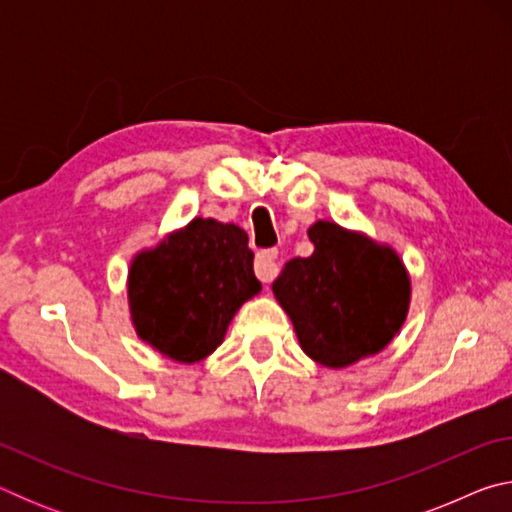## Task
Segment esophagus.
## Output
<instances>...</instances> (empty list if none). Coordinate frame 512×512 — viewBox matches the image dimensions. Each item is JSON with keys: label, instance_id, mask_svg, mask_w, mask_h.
<instances>
[{"label": "esophagus", "instance_id": "obj_1", "mask_svg": "<svg viewBox=\"0 0 512 512\" xmlns=\"http://www.w3.org/2000/svg\"><path fill=\"white\" fill-rule=\"evenodd\" d=\"M275 259H277V250H273V248L271 250H262V253H257V257H255V275L264 284L273 282L277 271H280V268H277Z\"/></svg>", "mask_w": 512, "mask_h": 512}]
</instances>
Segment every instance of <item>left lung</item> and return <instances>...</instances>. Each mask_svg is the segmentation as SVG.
Segmentation results:
<instances>
[{"mask_svg":"<svg viewBox=\"0 0 512 512\" xmlns=\"http://www.w3.org/2000/svg\"><path fill=\"white\" fill-rule=\"evenodd\" d=\"M309 257H293L273 282L298 343L325 368H348L379 354L409 314L411 277L393 246L334 221L307 230Z\"/></svg>","mask_w":512,"mask_h":512,"instance_id":"left-lung-1","label":"left lung"}]
</instances>
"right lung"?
<instances>
[{
	"label": "right lung",
	"mask_w": 512,
	"mask_h": 512,
	"mask_svg": "<svg viewBox=\"0 0 512 512\" xmlns=\"http://www.w3.org/2000/svg\"><path fill=\"white\" fill-rule=\"evenodd\" d=\"M259 291L246 232L203 216L140 250L128 268L137 336L178 363L210 357L239 307Z\"/></svg>",
	"instance_id": "obj_1"
}]
</instances>
